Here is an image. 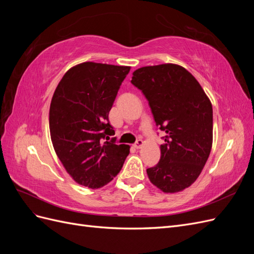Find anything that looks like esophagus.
Segmentation results:
<instances>
[{
    "label": "esophagus",
    "mask_w": 254,
    "mask_h": 254,
    "mask_svg": "<svg viewBox=\"0 0 254 254\" xmlns=\"http://www.w3.org/2000/svg\"><path fill=\"white\" fill-rule=\"evenodd\" d=\"M144 145V142H143V140H141V139H139V140H137L135 143H134V147L135 148H137V149H139V148H141L142 147V146Z\"/></svg>",
    "instance_id": "obj_1"
}]
</instances>
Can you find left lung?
<instances>
[{"instance_id":"8db88e82","label":"left lung","mask_w":254,"mask_h":254,"mask_svg":"<svg viewBox=\"0 0 254 254\" xmlns=\"http://www.w3.org/2000/svg\"><path fill=\"white\" fill-rule=\"evenodd\" d=\"M131 83L147 98L156 125L166 133L158 164L147 168L164 193L190 187L200 175L213 143V109L197 79L174 64L149 65L132 73Z\"/></svg>"}]
</instances>
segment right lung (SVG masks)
Returning a JSON list of instances; mask_svg holds the SVG:
<instances>
[{"label": "right lung", "instance_id": "add662e5", "mask_svg": "<svg viewBox=\"0 0 254 254\" xmlns=\"http://www.w3.org/2000/svg\"><path fill=\"white\" fill-rule=\"evenodd\" d=\"M129 71L130 66L87 61L71 67L54 92L52 143L67 174L80 186L103 188L120 173L129 155V145L107 136L114 131L109 111Z\"/></svg>", "mask_w": 254, "mask_h": 254}]
</instances>
